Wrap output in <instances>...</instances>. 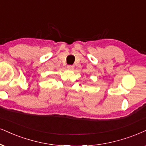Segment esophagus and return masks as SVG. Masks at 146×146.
Masks as SVG:
<instances>
[{"label": "esophagus", "instance_id": "34e87169", "mask_svg": "<svg viewBox=\"0 0 146 146\" xmlns=\"http://www.w3.org/2000/svg\"><path fill=\"white\" fill-rule=\"evenodd\" d=\"M67 68L68 70H73V69H74V66H73V65H68Z\"/></svg>", "mask_w": 146, "mask_h": 146}]
</instances>
